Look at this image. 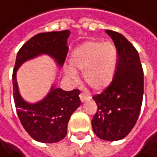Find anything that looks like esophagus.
<instances>
[{
  "mask_svg": "<svg viewBox=\"0 0 157 157\" xmlns=\"http://www.w3.org/2000/svg\"><path fill=\"white\" fill-rule=\"evenodd\" d=\"M80 99H81L82 102H85V101L90 100L91 99V97L88 96V95H86V94H85V93H81L80 94Z\"/></svg>",
  "mask_w": 157,
  "mask_h": 157,
  "instance_id": "obj_1",
  "label": "esophagus"
}]
</instances>
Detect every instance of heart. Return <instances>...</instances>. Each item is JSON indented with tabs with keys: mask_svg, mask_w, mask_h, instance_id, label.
Instances as JSON below:
<instances>
[{
	"mask_svg": "<svg viewBox=\"0 0 157 157\" xmlns=\"http://www.w3.org/2000/svg\"><path fill=\"white\" fill-rule=\"evenodd\" d=\"M70 62L72 67L65 68V75L70 81H79L76 69L84 71V79L91 88L103 90L114 79L118 50L111 42L88 41L72 51Z\"/></svg>",
	"mask_w": 157,
	"mask_h": 157,
	"instance_id": "obj_1",
	"label": "heart"
}]
</instances>
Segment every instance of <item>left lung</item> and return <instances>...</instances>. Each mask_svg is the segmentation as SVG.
I'll list each match as a JSON object with an SVG mask.
<instances>
[{
    "instance_id": "left-lung-1",
    "label": "left lung",
    "mask_w": 157,
    "mask_h": 157,
    "mask_svg": "<svg viewBox=\"0 0 157 157\" xmlns=\"http://www.w3.org/2000/svg\"><path fill=\"white\" fill-rule=\"evenodd\" d=\"M118 50L114 79L101 94L93 97L98 110L92 120L96 135L105 141H119L134 127L144 96V71L136 48L121 34L106 30Z\"/></svg>"
}]
</instances>
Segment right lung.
Returning <instances> with one entry per match:
<instances>
[{"label": "right lung", "instance_id": "add662e5", "mask_svg": "<svg viewBox=\"0 0 157 157\" xmlns=\"http://www.w3.org/2000/svg\"><path fill=\"white\" fill-rule=\"evenodd\" d=\"M70 34L69 30L37 34L23 45L16 56L13 88L17 115L27 133L40 143H57L66 136L69 120L81 105L80 91H64L52 86L42 100L28 103L19 93L16 71L24 62L42 54L50 56L60 68L68 53L67 39Z\"/></svg>", "mask_w": 157, "mask_h": 157}]
</instances>
